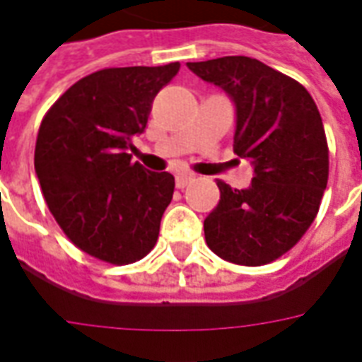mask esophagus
<instances>
[{
  "mask_svg": "<svg viewBox=\"0 0 362 362\" xmlns=\"http://www.w3.org/2000/svg\"><path fill=\"white\" fill-rule=\"evenodd\" d=\"M192 180H194V176H192V174H186V173L178 174V176H176V188H186Z\"/></svg>",
  "mask_w": 362,
  "mask_h": 362,
  "instance_id": "1",
  "label": "esophagus"
}]
</instances>
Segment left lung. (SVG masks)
Listing matches in <instances>:
<instances>
[{
	"label": "left lung",
	"instance_id": "left-lung-1",
	"mask_svg": "<svg viewBox=\"0 0 362 362\" xmlns=\"http://www.w3.org/2000/svg\"><path fill=\"white\" fill-rule=\"evenodd\" d=\"M235 107L234 153L253 167L245 189L216 182L221 202L203 222L213 253L261 267L296 245L320 207L328 144L317 103L303 86L243 55L188 63Z\"/></svg>",
	"mask_w": 362,
	"mask_h": 362
}]
</instances>
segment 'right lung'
I'll list each match as a JSON object with an SVG mask.
<instances>
[{
    "instance_id": "obj_1",
    "label": "right lung",
    "mask_w": 362,
    "mask_h": 362,
    "mask_svg": "<svg viewBox=\"0 0 362 362\" xmlns=\"http://www.w3.org/2000/svg\"><path fill=\"white\" fill-rule=\"evenodd\" d=\"M178 69L93 72L71 86L40 124L34 168L45 203L66 238L99 261L136 263L157 243L174 176L132 163L128 149Z\"/></svg>"
}]
</instances>
